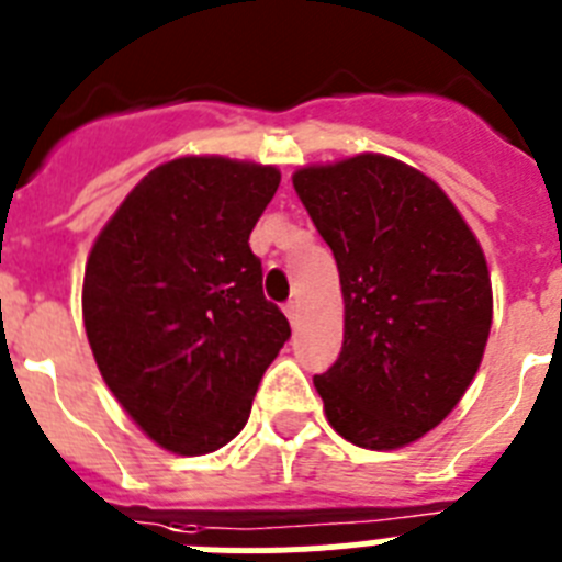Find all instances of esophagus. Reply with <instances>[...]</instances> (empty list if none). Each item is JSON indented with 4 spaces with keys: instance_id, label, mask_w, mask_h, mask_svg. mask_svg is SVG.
<instances>
[{
    "instance_id": "34e87169",
    "label": "esophagus",
    "mask_w": 562,
    "mask_h": 562,
    "mask_svg": "<svg viewBox=\"0 0 562 562\" xmlns=\"http://www.w3.org/2000/svg\"><path fill=\"white\" fill-rule=\"evenodd\" d=\"M285 316H288V322H291V324L299 322V302H288Z\"/></svg>"
}]
</instances>
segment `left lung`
<instances>
[{
  "instance_id": "left-lung-1",
  "label": "left lung",
  "mask_w": 562,
  "mask_h": 562,
  "mask_svg": "<svg viewBox=\"0 0 562 562\" xmlns=\"http://www.w3.org/2000/svg\"><path fill=\"white\" fill-rule=\"evenodd\" d=\"M293 188L344 291V346L313 376L329 424L355 447H407L480 369L494 316L485 255L447 193L393 157L299 169Z\"/></svg>"
}]
</instances>
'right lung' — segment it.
I'll return each instance as SVG.
<instances>
[{
    "instance_id": "add662e5",
    "label": "right lung",
    "mask_w": 562,
    "mask_h": 562,
    "mask_svg": "<svg viewBox=\"0 0 562 562\" xmlns=\"http://www.w3.org/2000/svg\"><path fill=\"white\" fill-rule=\"evenodd\" d=\"M277 186L271 166L180 157L149 171L93 244L88 344L115 400L162 449L229 443L291 338L249 249Z\"/></svg>"
}]
</instances>
